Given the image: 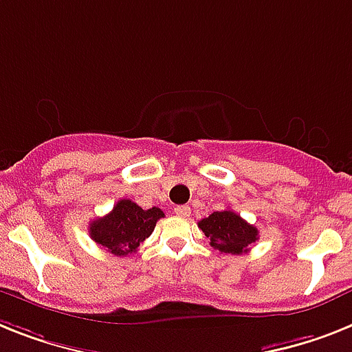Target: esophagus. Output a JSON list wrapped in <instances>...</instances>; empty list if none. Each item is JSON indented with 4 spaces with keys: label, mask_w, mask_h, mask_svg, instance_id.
<instances>
[{
    "label": "esophagus",
    "mask_w": 352,
    "mask_h": 352,
    "mask_svg": "<svg viewBox=\"0 0 352 352\" xmlns=\"http://www.w3.org/2000/svg\"><path fill=\"white\" fill-rule=\"evenodd\" d=\"M174 214L179 217H188L190 216V207L188 205H179V207L174 208Z\"/></svg>",
    "instance_id": "esophagus-1"
}]
</instances>
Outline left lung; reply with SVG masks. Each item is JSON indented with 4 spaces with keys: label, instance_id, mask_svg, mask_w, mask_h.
<instances>
[{
    "label": "left lung",
    "instance_id": "left-lung-1",
    "mask_svg": "<svg viewBox=\"0 0 352 352\" xmlns=\"http://www.w3.org/2000/svg\"><path fill=\"white\" fill-rule=\"evenodd\" d=\"M197 226L210 239L212 248L219 250L221 254H245L248 246L259 239L257 228L234 210L212 212L210 216L197 223Z\"/></svg>",
    "mask_w": 352,
    "mask_h": 352
}]
</instances>
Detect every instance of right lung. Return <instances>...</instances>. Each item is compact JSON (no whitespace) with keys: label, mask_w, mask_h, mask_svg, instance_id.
Here are the masks:
<instances>
[{"label":"right lung","mask_w":352,"mask_h":352,"mask_svg":"<svg viewBox=\"0 0 352 352\" xmlns=\"http://www.w3.org/2000/svg\"><path fill=\"white\" fill-rule=\"evenodd\" d=\"M160 217H164V212L158 207L144 210L131 199H120L107 216L89 223V235L107 252L124 257L135 254L153 234Z\"/></svg>","instance_id":"obj_1"}]
</instances>
